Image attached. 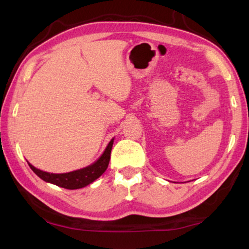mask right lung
I'll return each mask as SVG.
<instances>
[{
    "label": "right lung",
    "instance_id": "1",
    "mask_svg": "<svg viewBox=\"0 0 249 249\" xmlns=\"http://www.w3.org/2000/svg\"><path fill=\"white\" fill-rule=\"evenodd\" d=\"M113 142H114V138H112L102 156L94 163L86 168H82V169L67 172V174H49V172L37 169L31 163H28V165L31 167V169L40 179L46 181V182L56 184L58 187L69 189V190L80 189L93 182L94 180L98 179L100 176H102L103 172L107 169L109 158H111Z\"/></svg>",
    "mask_w": 249,
    "mask_h": 249
}]
</instances>
